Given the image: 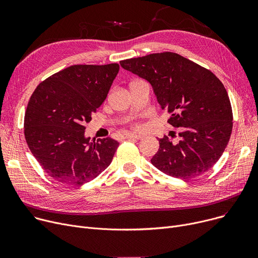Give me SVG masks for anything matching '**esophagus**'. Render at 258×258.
Segmentation results:
<instances>
[{"label":"esophagus","mask_w":258,"mask_h":258,"mask_svg":"<svg viewBox=\"0 0 258 258\" xmlns=\"http://www.w3.org/2000/svg\"><path fill=\"white\" fill-rule=\"evenodd\" d=\"M142 138L141 135H136V134H126L125 135V139H132V140H140Z\"/></svg>","instance_id":"34e87169"}]
</instances>
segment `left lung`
<instances>
[{
    "label": "left lung",
    "mask_w": 258,
    "mask_h": 258,
    "mask_svg": "<svg viewBox=\"0 0 258 258\" xmlns=\"http://www.w3.org/2000/svg\"><path fill=\"white\" fill-rule=\"evenodd\" d=\"M124 70L146 80L168 123L180 127L181 140L167 136L152 158L159 170L191 179L209 170L221 158L232 132L228 93L212 72L177 53L163 52L120 61Z\"/></svg>",
    "instance_id": "8db88e82"
}]
</instances>
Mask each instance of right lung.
Returning <instances> with one entry per match:
<instances>
[{
  "label": "right lung",
  "instance_id": "1",
  "mask_svg": "<svg viewBox=\"0 0 258 258\" xmlns=\"http://www.w3.org/2000/svg\"><path fill=\"white\" fill-rule=\"evenodd\" d=\"M119 64H74L40 83L27 105L25 138L51 178L83 185L111 164L119 142L91 139L86 123L105 100Z\"/></svg>",
  "mask_w": 258,
  "mask_h": 258
}]
</instances>
